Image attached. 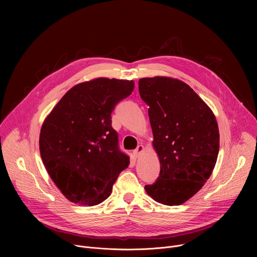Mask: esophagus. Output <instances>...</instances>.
I'll return each instance as SVG.
<instances>
[{
    "instance_id": "1",
    "label": "esophagus",
    "mask_w": 257,
    "mask_h": 257,
    "mask_svg": "<svg viewBox=\"0 0 257 257\" xmlns=\"http://www.w3.org/2000/svg\"><path fill=\"white\" fill-rule=\"evenodd\" d=\"M143 152H144V146H143L142 144H140V145L137 146V149L133 152V155H134L135 158H139L140 155H141Z\"/></svg>"
}]
</instances>
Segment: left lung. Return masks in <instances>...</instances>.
Instances as JSON below:
<instances>
[{
    "instance_id": "obj_1",
    "label": "left lung",
    "mask_w": 257,
    "mask_h": 257,
    "mask_svg": "<svg viewBox=\"0 0 257 257\" xmlns=\"http://www.w3.org/2000/svg\"><path fill=\"white\" fill-rule=\"evenodd\" d=\"M139 94L148 104L153 145L161 171L145 191L165 205H180L209 179L218 149V127L210 107L185 82L156 76L141 78Z\"/></svg>"
}]
</instances>
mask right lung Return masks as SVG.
<instances>
[{"mask_svg":"<svg viewBox=\"0 0 257 257\" xmlns=\"http://www.w3.org/2000/svg\"><path fill=\"white\" fill-rule=\"evenodd\" d=\"M134 89L133 80L95 78L69 89L45 119L40 134L43 163L71 202L105 200L129 157L118 148L111 114Z\"/></svg>","mask_w":257,"mask_h":257,"instance_id":"1","label":"right lung"}]
</instances>
